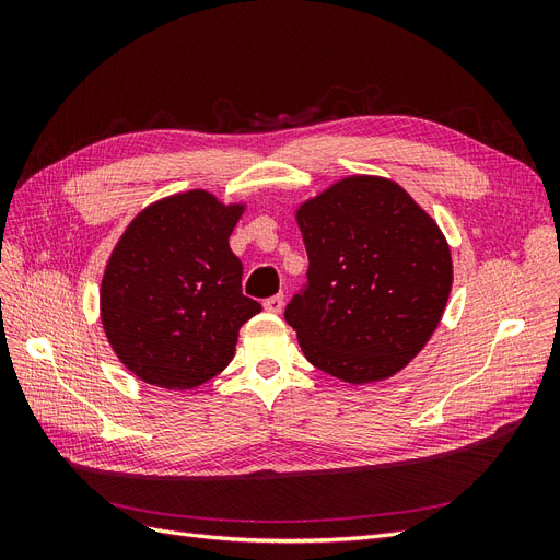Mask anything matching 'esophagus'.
<instances>
[{
	"instance_id": "esophagus-1",
	"label": "esophagus",
	"mask_w": 560,
	"mask_h": 560,
	"mask_svg": "<svg viewBox=\"0 0 560 560\" xmlns=\"http://www.w3.org/2000/svg\"><path fill=\"white\" fill-rule=\"evenodd\" d=\"M264 308H266L268 313H273V315L282 313V308H284V299H282V294H278V296H270V299H266V301H264Z\"/></svg>"
}]
</instances>
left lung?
<instances>
[{"mask_svg":"<svg viewBox=\"0 0 560 560\" xmlns=\"http://www.w3.org/2000/svg\"><path fill=\"white\" fill-rule=\"evenodd\" d=\"M306 284L284 319L306 360L346 383L389 378L430 341L453 282L451 249L399 184L348 177L296 212Z\"/></svg>","mask_w":560,"mask_h":560,"instance_id":"obj_1","label":"left lung"}]
</instances>
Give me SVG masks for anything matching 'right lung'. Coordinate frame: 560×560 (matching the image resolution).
Here are the masks:
<instances>
[{"instance_id": "1", "label": "right lung", "mask_w": 560, "mask_h": 560, "mask_svg": "<svg viewBox=\"0 0 560 560\" xmlns=\"http://www.w3.org/2000/svg\"><path fill=\"white\" fill-rule=\"evenodd\" d=\"M241 214L194 189L142 210L116 243L100 290L103 327L144 383L191 389L222 374L241 327L261 311L243 294L229 247Z\"/></svg>"}]
</instances>
